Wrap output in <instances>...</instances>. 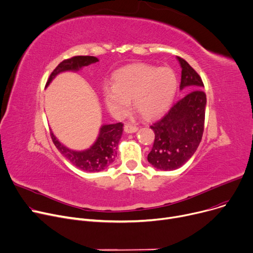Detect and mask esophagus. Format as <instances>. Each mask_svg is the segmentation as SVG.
Instances as JSON below:
<instances>
[{
    "label": "esophagus",
    "instance_id": "1",
    "mask_svg": "<svg viewBox=\"0 0 253 253\" xmlns=\"http://www.w3.org/2000/svg\"><path fill=\"white\" fill-rule=\"evenodd\" d=\"M124 130L127 133H134V132H136L138 130V127L135 126V125H132V124H126L124 126Z\"/></svg>",
    "mask_w": 253,
    "mask_h": 253
}]
</instances>
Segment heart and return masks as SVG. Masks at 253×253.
Returning a JSON list of instances; mask_svg holds the SVG:
<instances>
[{
	"instance_id": "1",
	"label": "heart",
	"mask_w": 253,
	"mask_h": 253,
	"mask_svg": "<svg viewBox=\"0 0 253 253\" xmlns=\"http://www.w3.org/2000/svg\"><path fill=\"white\" fill-rule=\"evenodd\" d=\"M177 76L169 67L133 64L113 75V84L103 88L108 110L118 118L130 109V100L143 117L154 118L170 107L177 90Z\"/></svg>"
}]
</instances>
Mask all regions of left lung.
<instances>
[{
    "label": "left lung",
    "instance_id": "left-lung-1",
    "mask_svg": "<svg viewBox=\"0 0 253 253\" xmlns=\"http://www.w3.org/2000/svg\"><path fill=\"white\" fill-rule=\"evenodd\" d=\"M177 59L182 68L180 89L190 91L150 126L155 132V142L147 161L163 171L176 170L186 163L196 151L205 129L204 82L186 61Z\"/></svg>",
    "mask_w": 253,
    "mask_h": 253
}]
</instances>
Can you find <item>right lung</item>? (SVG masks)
Listing matches in <instances>:
<instances>
[{
	"label": "right lung",
	"mask_w": 253,
	"mask_h": 253,
	"mask_svg": "<svg viewBox=\"0 0 253 253\" xmlns=\"http://www.w3.org/2000/svg\"><path fill=\"white\" fill-rule=\"evenodd\" d=\"M98 62V59L92 56H75L62 61L49 75L45 85H48L59 73L65 71H78L84 66ZM123 124L116 123L103 125L99 130L98 137L88 149L76 151L64 146L50 132V137L60 153L78 169L85 172H99L109 167L117 157L118 144L122 136Z\"/></svg>",
	"instance_id": "right-lung-1"
}]
</instances>
